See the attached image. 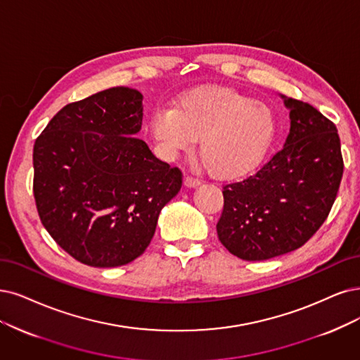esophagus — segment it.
I'll list each match as a JSON object with an SVG mask.
<instances>
[{
  "label": "esophagus",
  "instance_id": "esophagus-1",
  "mask_svg": "<svg viewBox=\"0 0 360 360\" xmlns=\"http://www.w3.org/2000/svg\"><path fill=\"white\" fill-rule=\"evenodd\" d=\"M184 185H185V187H187V188H195L197 185H200V181L193 178V176H185V178H184Z\"/></svg>",
  "mask_w": 360,
  "mask_h": 360
}]
</instances>
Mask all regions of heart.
I'll return each instance as SVG.
<instances>
[{"label": "heart", "mask_w": 360, "mask_h": 360, "mask_svg": "<svg viewBox=\"0 0 360 360\" xmlns=\"http://www.w3.org/2000/svg\"><path fill=\"white\" fill-rule=\"evenodd\" d=\"M148 129L166 158L194 148L212 173L238 179L254 172L269 153L276 118L267 103L229 87H200L182 95L173 108L153 112Z\"/></svg>", "instance_id": "obj_1"}]
</instances>
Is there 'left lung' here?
Returning a JSON list of instances; mask_svg holds the SVG:
<instances>
[{"instance_id":"1","label":"left lung","mask_w":360,"mask_h":360,"mask_svg":"<svg viewBox=\"0 0 360 360\" xmlns=\"http://www.w3.org/2000/svg\"><path fill=\"white\" fill-rule=\"evenodd\" d=\"M290 129L283 148L255 175L224 187L217 224L221 243L245 261L301 248L321 229L342 178L335 124L310 103L281 95Z\"/></svg>"}]
</instances>
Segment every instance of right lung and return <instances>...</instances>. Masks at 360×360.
I'll return each instance as SVG.
<instances>
[{"instance_id": "1", "label": "right lung", "mask_w": 360, "mask_h": 360, "mask_svg": "<svg viewBox=\"0 0 360 360\" xmlns=\"http://www.w3.org/2000/svg\"><path fill=\"white\" fill-rule=\"evenodd\" d=\"M142 95L112 87L63 106L34 145V197L44 229L90 267H120L148 248L182 173L138 135Z\"/></svg>"}]
</instances>
